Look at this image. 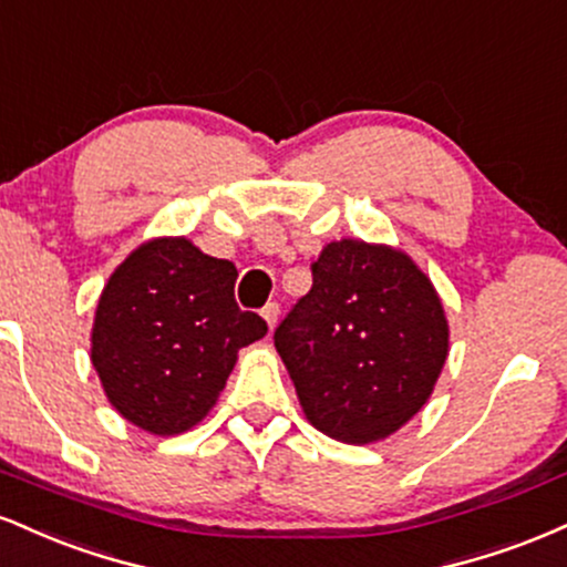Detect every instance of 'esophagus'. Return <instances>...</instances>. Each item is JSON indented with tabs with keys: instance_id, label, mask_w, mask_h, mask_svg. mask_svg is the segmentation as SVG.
I'll return each mask as SVG.
<instances>
[{
	"instance_id": "obj_1",
	"label": "esophagus",
	"mask_w": 567,
	"mask_h": 567,
	"mask_svg": "<svg viewBox=\"0 0 567 567\" xmlns=\"http://www.w3.org/2000/svg\"><path fill=\"white\" fill-rule=\"evenodd\" d=\"M261 317L266 320V324H269V330H275L277 317H279V306L277 303H266L261 309Z\"/></svg>"
}]
</instances>
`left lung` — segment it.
<instances>
[{
	"label": "left lung",
	"mask_w": 567,
	"mask_h": 567,
	"mask_svg": "<svg viewBox=\"0 0 567 567\" xmlns=\"http://www.w3.org/2000/svg\"><path fill=\"white\" fill-rule=\"evenodd\" d=\"M311 277L275 333L306 421L347 445L386 440L445 368L440 292L405 250L351 237L324 245Z\"/></svg>",
	"instance_id": "1"
}]
</instances>
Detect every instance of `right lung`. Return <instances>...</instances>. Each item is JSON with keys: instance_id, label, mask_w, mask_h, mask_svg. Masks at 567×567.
Wrapping results in <instances>:
<instances>
[{"instance_id": "right-lung-1", "label": "right lung", "mask_w": 567, "mask_h": 567, "mask_svg": "<svg viewBox=\"0 0 567 567\" xmlns=\"http://www.w3.org/2000/svg\"><path fill=\"white\" fill-rule=\"evenodd\" d=\"M237 266L186 237L141 243L103 285L90 360L112 408L173 437L197 426L224 392L243 347L266 322L234 301Z\"/></svg>"}]
</instances>
